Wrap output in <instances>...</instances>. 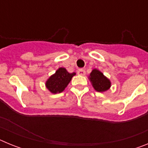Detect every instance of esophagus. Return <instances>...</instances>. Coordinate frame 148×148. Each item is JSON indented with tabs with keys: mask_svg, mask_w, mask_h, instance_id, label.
<instances>
[{
	"mask_svg": "<svg viewBox=\"0 0 148 148\" xmlns=\"http://www.w3.org/2000/svg\"><path fill=\"white\" fill-rule=\"evenodd\" d=\"M77 73H78V75H86L85 70H79L78 72H77Z\"/></svg>",
	"mask_w": 148,
	"mask_h": 148,
	"instance_id": "1",
	"label": "esophagus"
}]
</instances>
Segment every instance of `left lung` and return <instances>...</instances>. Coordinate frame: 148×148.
Returning a JSON list of instances; mask_svg holds the SVG:
<instances>
[{
  "label": "left lung",
  "instance_id": "8db88e82",
  "mask_svg": "<svg viewBox=\"0 0 148 148\" xmlns=\"http://www.w3.org/2000/svg\"><path fill=\"white\" fill-rule=\"evenodd\" d=\"M89 79L92 87L97 92H103L109 90L111 87V82L101 71L93 69L89 75Z\"/></svg>",
  "mask_w": 148,
  "mask_h": 148
}]
</instances>
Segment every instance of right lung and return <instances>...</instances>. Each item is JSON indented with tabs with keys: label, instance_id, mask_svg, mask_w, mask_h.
Listing matches in <instances>:
<instances>
[{
	"label": "right lung",
	"instance_id": "1",
	"mask_svg": "<svg viewBox=\"0 0 148 148\" xmlns=\"http://www.w3.org/2000/svg\"><path fill=\"white\" fill-rule=\"evenodd\" d=\"M75 73H70L64 67L58 68L46 82V87L53 94L60 93L65 90Z\"/></svg>",
	"mask_w": 148,
	"mask_h": 148
}]
</instances>
